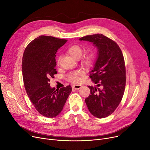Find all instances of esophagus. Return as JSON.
Returning a JSON list of instances; mask_svg holds the SVG:
<instances>
[{
    "label": "esophagus",
    "instance_id": "obj_1",
    "mask_svg": "<svg viewBox=\"0 0 150 150\" xmlns=\"http://www.w3.org/2000/svg\"><path fill=\"white\" fill-rule=\"evenodd\" d=\"M73 88H74L75 90H79V89H80L81 87H82V85H73Z\"/></svg>",
    "mask_w": 150,
    "mask_h": 150
}]
</instances>
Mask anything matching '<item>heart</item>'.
<instances>
[{
  "label": "heart",
  "mask_w": 150,
  "mask_h": 150,
  "mask_svg": "<svg viewBox=\"0 0 150 150\" xmlns=\"http://www.w3.org/2000/svg\"><path fill=\"white\" fill-rule=\"evenodd\" d=\"M68 53L73 57L75 59H79L82 54L83 50L81 46L79 45H73L70 46L68 50ZM95 60V54L93 51H88L85 52L82 58V62L87 67H90ZM59 58L57 60V64L59 65ZM83 74V71L82 70H76L71 71L68 73L66 76V79L70 82L72 83H77L81 80L80 76Z\"/></svg>",
  "instance_id": "obj_1"
}]
</instances>
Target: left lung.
<instances>
[{"mask_svg":"<svg viewBox=\"0 0 150 150\" xmlns=\"http://www.w3.org/2000/svg\"><path fill=\"white\" fill-rule=\"evenodd\" d=\"M93 43L98 57L90 77L97 86H88L90 95L85 99L90 112L98 118L109 116L123 98L126 85L124 57L119 46L103 34L87 35L79 39Z\"/></svg>","mask_w":150,"mask_h":150,"instance_id":"8db88e82","label":"left lung"}]
</instances>
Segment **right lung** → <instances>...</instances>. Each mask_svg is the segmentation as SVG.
Listing matches in <instances>:
<instances>
[{
  "label": "right lung",
  "mask_w": 150,
  "mask_h": 150,
  "mask_svg": "<svg viewBox=\"0 0 150 150\" xmlns=\"http://www.w3.org/2000/svg\"><path fill=\"white\" fill-rule=\"evenodd\" d=\"M67 41L41 35L27 45L23 57V77L27 94L38 113L47 118L59 115L72 91L70 85L55 89L49 83L57 73L55 54Z\"/></svg>",
  "instance_id": "obj_1"
}]
</instances>
